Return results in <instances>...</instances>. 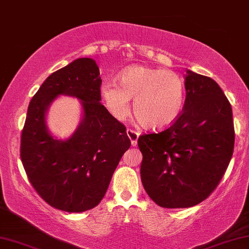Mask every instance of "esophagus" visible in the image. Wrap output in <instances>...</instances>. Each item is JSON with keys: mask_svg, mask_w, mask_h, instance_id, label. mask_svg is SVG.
Segmentation results:
<instances>
[{"mask_svg": "<svg viewBox=\"0 0 249 249\" xmlns=\"http://www.w3.org/2000/svg\"><path fill=\"white\" fill-rule=\"evenodd\" d=\"M127 136L131 141V144L133 147L137 146V141H138V138H139V132L135 131V130L132 129H127Z\"/></svg>", "mask_w": 249, "mask_h": 249, "instance_id": "34e87169", "label": "esophagus"}]
</instances>
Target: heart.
<instances>
[{
	"label": "heart",
	"instance_id": "obj_1",
	"mask_svg": "<svg viewBox=\"0 0 249 249\" xmlns=\"http://www.w3.org/2000/svg\"><path fill=\"white\" fill-rule=\"evenodd\" d=\"M120 85L106 80L100 94L112 116L122 120L130 112L142 127L160 130L170 127L180 117L186 102V85L178 73L163 69L130 67L121 72Z\"/></svg>",
	"mask_w": 249,
	"mask_h": 249
}]
</instances>
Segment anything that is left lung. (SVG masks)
Here are the masks:
<instances>
[{"label": "left lung", "instance_id": "left-lung-1", "mask_svg": "<svg viewBox=\"0 0 249 249\" xmlns=\"http://www.w3.org/2000/svg\"><path fill=\"white\" fill-rule=\"evenodd\" d=\"M186 102L178 120L142 135L141 181L163 208L198 205L215 190L234 152L232 110L216 81L187 70Z\"/></svg>", "mask_w": 249, "mask_h": 249}]
</instances>
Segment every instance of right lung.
<instances>
[{
  "mask_svg": "<svg viewBox=\"0 0 249 249\" xmlns=\"http://www.w3.org/2000/svg\"><path fill=\"white\" fill-rule=\"evenodd\" d=\"M100 71L80 58L53 72L30 102L21 160L30 182L50 206L68 213L94 208L105 197L122 155L131 146L125 127L101 105ZM59 95L82 100L84 114L66 141L48 132L45 116Z\"/></svg>",
  "mask_w": 249,
  "mask_h": 249,
  "instance_id": "obj_1",
  "label": "right lung"
}]
</instances>
